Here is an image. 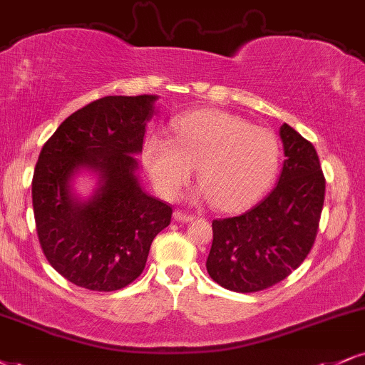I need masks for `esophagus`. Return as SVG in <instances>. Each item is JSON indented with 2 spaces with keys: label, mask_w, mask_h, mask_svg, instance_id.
<instances>
[{
  "label": "esophagus",
  "mask_w": 365,
  "mask_h": 365,
  "mask_svg": "<svg viewBox=\"0 0 365 365\" xmlns=\"http://www.w3.org/2000/svg\"><path fill=\"white\" fill-rule=\"evenodd\" d=\"M173 217H174L175 222H181V223H187V222H192V220H195V217H192V215L184 213V211H179V210L174 211Z\"/></svg>",
  "instance_id": "esophagus-1"
}]
</instances>
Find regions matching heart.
I'll return each mask as SVG.
<instances>
[{
	"mask_svg": "<svg viewBox=\"0 0 365 365\" xmlns=\"http://www.w3.org/2000/svg\"><path fill=\"white\" fill-rule=\"evenodd\" d=\"M173 138L154 133L145 145V165L162 195L173 197L197 164V196L220 210L254 203L277 174L281 148L271 130L220 110H197L173 123Z\"/></svg>",
	"mask_w": 365,
	"mask_h": 365,
	"instance_id": "obj_1",
	"label": "heart"
}]
</instances>
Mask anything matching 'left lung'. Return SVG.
Returning a JSON list of instances; mask_svg holds the SVG:
<instances>
[{
  "label": "left lung",
  "mask_w": 365,
  "mask_h": 365,
  "mask_svg": "<svg viewBox=\"0 0 365 365\" xmlns=\"http://www.w3.org/2000/svg\"><path fill=\"white\" fill-rule=\"evenodd\" d=\"M284 164L276 187L254 208L213 220L206 269L225 289H267L298 269L317 238L325 175L313 143L284 123L279 128Z\"/></svg>",
  "instance_id": "8db88e82"
}]
</instances>
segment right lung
Masks as SVG:
<instances>
[{
	"label": "right lung",
	"mask_w": 365,
	"mask_h": 365,
	"mask_svg": "<svg viewBox=\"0 0 365 365\" xmlns=\"http://www.w3.org/2000/svg\"><path fill=\"white\" fill-rule=\"evenodd\" d=\"M155 94L105 96L62 121L45 142L31 181L35 225L48 264L89 291L128 286L145 267L152 240L170 223L173 208L142 190L137 154ZM98 181L83 200L73 178Z\"/></svg>",
	"instance_id": "obj_1"
}]
</instances>
